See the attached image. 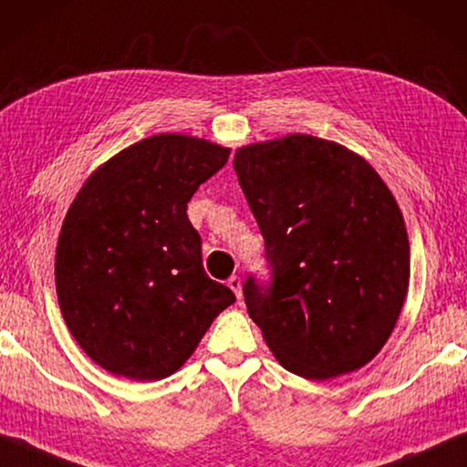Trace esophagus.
Returning <instances> with one entry per match:
<instances>
[{"mask_svg": "<svg viewBox=\"0 0 467 467\" xmlns=\"http://www.w3.org/2000/svg\"><path fill=\"white\" fill-rule=\"evenodd\" d=\"M228 287H231V289L234 291L236 297H241V278H239V276L233 275L231 278H228Z\"/></svg>", "mask_w": 467, "mask_h": 467, "instance_id": "esophagus-1", "label": "esophagus"}]
</instances>
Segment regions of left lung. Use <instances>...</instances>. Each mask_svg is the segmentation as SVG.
Returning <instances> with one entry per match:
<instances>
[{"label":"left lung","instance_id":"1","mask_svg":"<svg viewBox=\"0 0 467 467\" xmlns=\"http://www.w3.org/2000/svg\"><path fill=\"white\" fill-rule=\"evenodd\" d=\"M234 171L273 281L249 275L247 312L287 371L331 379L388 342L409 289V236L384 180L357 152L308 134L243 146Z\"/></svg>","mask_w":467,"mask_h":467}]
</instances>
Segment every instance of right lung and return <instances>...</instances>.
I'll use <instances>...</instances> for the list:
<instances>
[{
	"instance_id": "right-lung-1",
	"label": "right lung",
	"mask_w": 467,
	"mask_h": 467,
	"mask_svg": "<svg viewBox=\"0 0 467 467\" xmlns=\"http://www.w3.org/2000/svg\"><path fill=\"white\" fill-rule=\"evenodd\" d=\"M231 149L157 134L100 165L68 207L56 247L62 318L96 365L136 381L176 373L234 302L201 260L186 203Z\"/></svg>"
}]
</instances>
